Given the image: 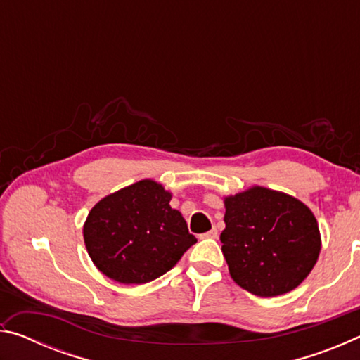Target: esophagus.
I'll list each match as a JSON object with an SVG mask.
<instances>
[{
  "instance_id": "34e87169",
  "label": "esophagus",
  "mask_w": 360,
  "mask_h": 360,
  "mask_svg": "<svg viewBox=\"0 0 360 360\" xmlns=\"http://www.w3.org/2000/svg\"><path fill=\"white\" fill-rule=\"evenodd\" d=\"M200 238H217V230L211 229L210 231H206V233L200 235Z\"/></svg>"
}]
</instances>
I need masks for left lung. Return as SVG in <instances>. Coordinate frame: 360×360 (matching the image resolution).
<instances>
[{
  "label": "left lung",
  "instance_id": "8db88e82",
  "mask_svg": "<svg viewBox=\"0 0 360 360\" xmlns=\"http://www.w3.org/2000/svg\"><path fill=\"white\" fill-rule=\"evenodd\" d=\"M222 252L243 289L275 297L309 275L321 251L318 221L297 198L265 187L225 198Z\"/></svg>",
  "mask_w": 360,
  "mask_h": 360
}]
</instances>
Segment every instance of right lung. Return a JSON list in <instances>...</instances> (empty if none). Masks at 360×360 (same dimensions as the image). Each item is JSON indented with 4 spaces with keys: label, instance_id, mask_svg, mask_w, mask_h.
Segmentation results:
<instances>
[{
    "label": "right lung",
    "instance_id": "add662e5",
    "mask_svg": "<svg viewBox=\"0 0 360 360\" xmlns=\"http://www.w3.org/2000/svg\"><path fill=\"white\" fill-rule=\"evenodd\" d=\"M169 200L149 179L100 200L84 225L85 248L96 268L122 284H144L172 270L197 238Z\"/></svg>",
    "mask_w": 360,
    "mask_h": 360
}]
</instances>
